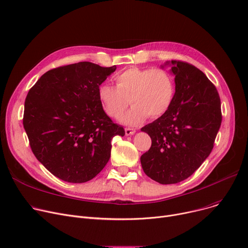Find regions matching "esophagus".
I'll list each match as a JSON object with an SVG mask.
<instances>
[{
  "label": "esophagus",
  "instance_id": "obj_1",
  "mask_svg": "<svg viewBox=\"0 0 248 248\" xmlns=\"http://www.w3.org/2000/svg\"><path fill=\"white\" fill-rule=\"evenodd\" d=\"M124 132H125V136H132V135H134V134L136 133V129H135V128L126 127V128L124 129Z\"/></svg>",
  "mask_w": 248,
  "mask_h": 248
}]
</instances>
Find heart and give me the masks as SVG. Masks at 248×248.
Returning a JSON list of instances; mask_svg holds the SVG:
<instances>
[{
    "label": "heart",
    "mask_w": 248,
    "mask_h": 248,
    "mask_svg": "<svg viewBox=\"0 0 248 248\" xmlns=\"http://www.w3.org/2000/svg\"><path fill=\"white\" fill-rule=\"evenodd\" d=\"M116 86L102 83L98 87V99L110 117L119 120L128 107H133L123 116L122 123L136 126L147 117L163 115L171 108L175 97V82L172 75L160 68L132 67L114 76Z\"/></svg>",
    "instance_id": "heart-1"
}]
</instances>
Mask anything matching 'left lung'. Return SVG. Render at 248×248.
Returning <instances> with one entry per match:
<instances>
[{"label":"left lung","instance_id":"8db88e82","mask_svg":"<svg viewBox=\"0 0 248 248\" xmlns=\"http://www.w3.org/2000/svg\"><path fill=\"white\" fill-rule=\"evenodd\" d=\"M175 76L171 108L141 128L152 146L140 157L145 174L160 184H176L190 177L210 155L221 125V103L216 87L193 65L167 61Z\"/></svg>","mask_w":248,"mask_h":248}]
</instances>
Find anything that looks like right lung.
I'll return each mask as SVG.
<instances>
[{"label":"right lung","mask_w":248,"mask_h":248,"mask_svg":"<svg viewBox=\"0 0 248 248\" xmlns=\"http://www.w3.org/2000/svg\"><path fill=\"white\" fill-rule=\"evenodd\" d=\"M78 62L44 73L25 100L23 124L37 160L69 183L93 179L110 158L111 140L124 136L98 99V87L114 72Z\"/></svg>","instance_id":"right-lung-1"}]
</instances>
